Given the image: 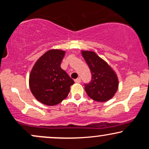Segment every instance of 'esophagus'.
Masks as SVG:
<instances>
[{
    "label": "esophagus",
    "mask_w": 149,
    "mask_h": 149,
    "mask_svg": "<svg viewBox=\"0 0 149 149\" xmlns=\"http://www.w3.org/2000/svg\"><path fill=\"white\" fill-rule=\"evenodd\" d=\"M75 82H76V83H80V82H81V79H80V78H76V79L75 80Z\"/></svg>",
    "instance_id": "esophagus-1"
}]
</instances>
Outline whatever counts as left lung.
Masks as SVG:
<instances>
[{
	"label": "left lung",
	"instance_id": "1",
	"mask_svg": "<svg viewBox=\"0 0 149 149\" xmlns=\"http://www.w3.org/2000/svg\"><path fill=\"white\" fill-rule=\"evenodd\" d=\"M81 53L92 73L91 81L85 84L86 93L96 102L111 100L118 88V79L115 71L95 52L83 50Z\"/></svg>",
	"mask_w": 149,
	"mask_h": 149
}]
</instances>
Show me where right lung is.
<instances>
[{"mask_svg":"<svg viewBox=\"0 0 149 149\" xmlns=\"http://www.w3.org/2000/svg\"><path fill=\"white\" fill-rule=\"evenodd\" d=\"M65 51L50 49L38 59L31 71L29 88L36 99L47 106L62 102L74 83L60 65Z\"/></svg>","mask_w":149,"mask_h":149,"instance_id":"1","label":"right lung"}]
</instances>
